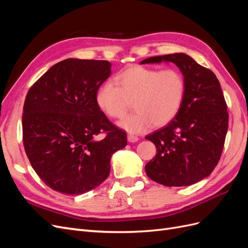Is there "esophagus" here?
I'll use <instances>...</instances> for the list:
<instances>
[{
	"label": "esophagus",
	"instance_id": "obj_1",
	"mask_svg": "<svg viewBox=\"0 0 248 248\" xmlns=\"http://www.w3.org/2000/svg\"><path fill=\"white\" fill-rule=\"evenodd\" d=\"M127 140H128L129 142H137L139 140V138L136 137V136H133V134H128Z\"/></svg>",
	"mask_w": 248,
	"mask_h": 248
}]
</instances>
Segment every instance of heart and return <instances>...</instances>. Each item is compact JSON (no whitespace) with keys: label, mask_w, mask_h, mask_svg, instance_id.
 Here are the masks:
<instances>
[{"label":"heart","mask_w":248,"mask_h":248,"mask_svg":"<svg viewBox=\"0 0 248 248\" xmlns=\"http://www.w3.org/2000/svg\"><path fill=\"white\" fill-rule=\"evenodd\" d=\"M115 81H106L96 92L97 107L109 118H122L131 101L137 110L119 122L131 133L146 131L154 125L170 123L181 108L186 84L175 68L157 69L134 65L117 74Z\"/></svg>","instance_id":"heart-1"}]
</instances>
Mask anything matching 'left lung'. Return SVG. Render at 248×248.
Masks as SVG:
<instances>
[{"mask_svg":"<svg viewBox=\"0 0 248 248\" xmlns=\"http://www.w3.org/2000/svg\"><path fill=\"white\" fill-rule=\"evenodd\" d=\"M171 62L181 70L186 92L178 115L146 137L157 154L146 167L153 181L188 186L208 177L218 163L229 125L227 103L215 74L186 54L148 58L140 64Z\"/></svg>","mask_w":248,"mask_h":248,"instance_id":"left-lung-1","label":"left lung"}]
</instances>
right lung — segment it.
<instances>
[{"label": "right lung", "instance_id": "1", "mask_svg": "<svg viewBox=\"0 0 248 248\" xmlns=\"http://www.w3.org/2000/svg\"><path fill=\"white\" fill-rule=\"evenodd\" d=\"M110 66L102 60L66 59L29 90L22 114L25 151L51 189L66 194L94 189L108 177L111 155L127 145L126 133L95 100Z\"/></svg>", "mask_w": 248, "mask_h": 248}]
</instances>
